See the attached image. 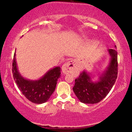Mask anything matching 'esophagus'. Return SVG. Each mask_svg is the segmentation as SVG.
Wrapping results in <instances>:
<instances>
[{
	"mask_svg": "<svg viewBox=\"0 0 132 132\" xmlns=\"http://www.w3.org/2000/svg\"><path fill=\"white\" fill-rule=\"evenodd\" d=\"M62 71L65 75L71 73L75 75H77L79 73L78 64L76 61H69L62 67Z\"/></svg>",
	"mask_w": 132,
	"mask_h": 132,
	"instance_id": "1",
	"label": "esophagus"
}]
</instances>
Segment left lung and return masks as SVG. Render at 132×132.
<instances>
[{"mask_svg":"<svg viewBox=\"0 0 132 132\" xmlns=\"http://www.w3.org/2000/svg\"><path fill=\"white\" fill-rule=\"evenodd\" d=\"M115 47L117 48L116 46ZM108 51L111 56L109 64L106 70L99 74L98 80H92V76L86 70L75 79L73 89L80 102L97 103L106 97L113 87L118 75L117 52L115 49H108Z\"/></svg>","mask_w":132,"mask_h":132,"instance_id":"left-lung-1","label":"left lung"}]
</instances>
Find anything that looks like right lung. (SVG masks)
<instances>
[{
	"instance_id": "right-lung-1",
	"label": "right lung",
	"mask_w": 132,
	"mask_h": 132,
	"mask_svg": "<svg viewBox=\"0 0 132 132\" xmlns=\"http://www.w3.org/2000/svg\"><path fill=\"white\" fill-rule=\"evenodd\" d=\"M12 73L18 88L25 97L35 104L46 102L55 91L57 79L61 76L60 67H55L46 72L38 80H29L23 77L18 70L15 52L12 61Z\"/></svg>"
}]
</instances>
